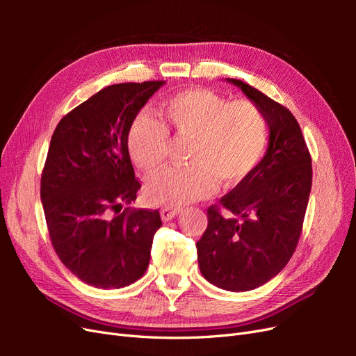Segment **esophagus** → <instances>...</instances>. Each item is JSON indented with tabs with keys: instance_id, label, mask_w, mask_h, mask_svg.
<instances>
[{
	"instance_id": "esophagus-1",
	"label": "esophagus",
	"mask_w": 356,
	"mask_h": 356,
	"mask_svg": "<svg viewBox=\"0 0 356 356\" xmlns=\"http://www.w3.org/2000/svg\"><path fill=\"white\" fill-rule=\"evenodd\" d=\"M178 213H179V208L165 207V208L160 209V217H161V220H163L165 222L169 221V220H172V218H175Z\"/></svg>"
}]
</instances>
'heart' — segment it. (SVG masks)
<instances>
[{
    "label": "heart",
    "instance_id": "heart-1",
    "mask_svg": "<svg viewBox=\"0 0 356 356\" xmlns=\"http://www.w3.org/2000/svg\"><path fill=\"white\" fill-rule=\"evenodd\" d=\"M157 118L145 113L135 117L127 132L134 163L156 172L166 163L169 134L190 139L181 169L161 170L145 184L147 199L165 207H181L209 196L217 188L234 187L260 163L267 145V122L250 101L227 102L208 89H188L161 102Z\"/></svg>",
    "mask_w": 356,
    "mask_h": 356
}]
</instances>
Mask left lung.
Listing matches in <instances>:
<instances>
[{"label": "left lung", "mask_w": 356, "mask_h": 356, "mask_svg": "<svg viewBox=\"0 0 356 356\" xmlns=\"http://www.w3.org/2000/svg\"><path fill=\"white\" fill-rule=\"evenodd\" d=\"M225 80L264 114L268 145L252 174L208 209L196 248L203 277L241 293L270 281L293 257L312 188V159L289 110L242 80Z\"/></svg>", "instance_id": "8db88e82"}]
</instances>
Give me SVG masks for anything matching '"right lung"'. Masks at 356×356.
<instances>
[{"label":"right lung","mask_w":356,"mask_h":356,"mask_svg":"<svg viewBox=\"0 0 356 356\" xmlns=\"http://www.w3.org/2000/svg\"><path fill=\"white\" fill-rule=\"evenodd\" d=\"M165 81L120 83L99 90L62 118L41 175V202L60 261L84 284L123 288L149 263L159 211L124 208L141 188L127 132Z\"/></svg>","instance_id":"right-lung-1"}]
</instances>
